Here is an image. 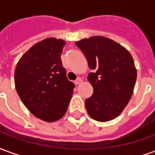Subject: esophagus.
<instances>
[{"mask_svg":"<svg viewBox=\"0 0 155 155\" xmlns=\"http://www.w3.org/2000/svg\"><path fill=\"white\" fill-rule=\"evenodd\" d=\"M82 83V79L81 78H78L76 81H74V84H80Z\"/></svg>","mask_w":155,"mask_h":155,"instance_id":"1","label":"esophagus"}]
</instances>
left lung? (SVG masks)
I'll use <instances>...</instances> for the list:
<instances>
[{
	"instance_id": "obj_1",
	"label": "left lung",
	"mask_w": 155,
	"mask_h": 155,
	"mask_svg": "<svg viewBox=\"0 0 155 155\" xmlns=\"http://www.w3.org/2000/svg\"><path fill=\"white\" fill-rule=\"evenodd\" d=\"M92 72L94 92L85 100L89 115L106 122L120 115L132 97L137 78L133 57L126 48L110 38L95 35L76 41Z\"/></svg>"
}]
</instances>
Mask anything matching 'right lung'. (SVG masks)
<instances>
[{
	"instance_id": "1",
	"label": "right lung",
	"mask_w": 155,
	"mask_h": 155,
	"mask_svg": "<svg viewBox=\"0 0 155 155\" xmlns=\"http://www.w3.org/2000/svg\"><path fill=\"white\" fill-rule=\"evenodd\" d=\"M65 41L46 38L32 45L19 60L15 87L28 110L45 122L64 116L74 84L68 81L61 55Z\"/></svg>"
}]
</instances>
